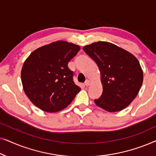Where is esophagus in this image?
<instances>
[{"label":"esophagus","instance_id":"34e87169","mask_svg":"<svg viewBox=\"0 0 156 156\" xmlns=\"http://www.w3.org/2000/svg\"><path fill=\"white\" fill-rule=\"evenodd\" d=\"M90 84H91V81L89 80H87L86 82H84V84L86 85L87 87V86H89V85H90Z\"/></svg>","mask_w":156,"mask_h":156}]
</instances>
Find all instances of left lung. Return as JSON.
Returning a JSON list of instances; mask_svg holds the SVG:
<instances>
[{
    "label": "left lung",
    "instance_id": "1",
    "mask_svg": "<svg viewBox=\"0 0 156 156\" xmlns=\"http://www.w3.org/2000/svg\"><path fill=\"white\" fill-rule=\"evenodd\" d=\"M83 50L96 62L101 74L103 92L95 104L109 112L126 108L138 95L144 80L137 58L108 42H94Z\"/></svg>",
    "mask_w": 156,
    "mask_h": 156
}]
</instances>
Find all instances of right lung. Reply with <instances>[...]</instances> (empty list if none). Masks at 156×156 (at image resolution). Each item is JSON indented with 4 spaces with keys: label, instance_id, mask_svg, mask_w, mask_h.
<instances>
[{
    "label": "right lung",
    "instance_id": "1",
    "mask_svg": "<svg viewBox=\"0 0 156 156\" xmlns=\"http://www.w3.org/2000/svg\"><path fill=\"white\" fill-rule=\"evenodd\" d=\"M80 50L79 45L59 40L34 50L25 61L21 70L23 89L40 109L59 112L80 92L67 66Z\"/></svg>",
    "mask_w": 156,
    "mask_h": 156
}]
</instances>
